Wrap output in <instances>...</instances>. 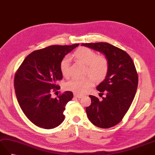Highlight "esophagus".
Wrapping results in <instances>:
<instances>
[{
	"mask_svg": "<svg viewBox=\"0 0 155 155\" xmlns=\"http://www.w3.org/2000/svg\"><path fill=\"white\" fill-rule=\"evenodd\" d=\"M74 96L76 97V98H81L82 97H83V95H81V94H76V93H74Z\"/></svg>",
	"mask_w": 155,
	"mask_h": 155,
	"instance_id": "34e87169",
	"label": "esophagus"
}]
</instances>
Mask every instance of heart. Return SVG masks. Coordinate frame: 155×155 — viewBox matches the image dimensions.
Here are the masks:
<instances>
[{
	"label": "heart",
	"mask_w": 155,
	"mask_h": 155,
	"mask_svg": "<svg viewBox=\"0 0 155 155\" xmlns=\"http://www.w3.org/2000/svg\"><path fill=\"white\" fill-rule=\"evenodd\" d=\"M73 56L77 61L86 65L85 74L91 77L72 78L67 82L65 87L75 93L84 94L94 85V80L100 82L106 78L109 71V60L105 55H97L95 51L86 47L77 49ZM70 63L71 57L69 55L64 57L60 63V70L64 77L70 75Z\"/></svg>",
	"instance_id": "heart-1"
}]
</instances>
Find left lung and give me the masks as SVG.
I'll return each instance as SVG.
<instances>
[{
	"instance_id": "obj_1",
	"label": "left lung",
	"mask_w": 155,
	"mask_h": 155,
	"mask_svg": "<svg viewBox=\"0 0 155 155\" xmlns=\"http://www.w3.org/2000/svg\"><path fill=\"white\" fill-rule=\"evenodd\" d=\"M104 53L109 60V71L97 86L101 94L99 100L90 95L91 106L86 108L89 120L95 126L107 129L122 120L134 99L138 86V74L131 57L124 50L105 42L82 44Z\"/></svg>"
}]
</instances>
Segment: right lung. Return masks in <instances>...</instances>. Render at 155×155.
<instances>
[{
    "label": "right lung",
    "instance_id": "add662e5",
    "mask_svg": "<svg viewBox=\"0 0 155 155\" xmlns=\"http://www.w3.org/2000/svg\"><path fill=\"white\" fill-rule=\"evenodd\" d=\"M79 45H51L35 50L25 58L14 76V89L21 110L38 127L53 129L64 120L66 104L73 98L66 91L53 98L63 78L60 63L68 53Z\"/></svg>",
    "mask_w": 155,
    "mask_h": 155
}]
</instances>
